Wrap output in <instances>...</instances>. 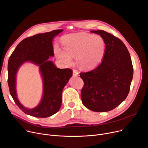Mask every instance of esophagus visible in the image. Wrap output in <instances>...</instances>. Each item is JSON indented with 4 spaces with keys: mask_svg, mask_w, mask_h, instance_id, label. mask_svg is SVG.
Instances as JSON below:
<instances>
[{
    "mask_svg": "<svg viewBox=\"0 0 148 148\" xmlns=\"http://www.w3.org/2000/svg\"><path fill=\"white\" fill-rule=\"evenodd\" d=\"M73 75L74 76H77V75H78V74H79V73L77 71V70H73Z\"/></svg>",
    "mask_w": 148,
    "mask_h": 148,
    "instance_id": "obj_1",
    "label": "esophagus"
}]
</instances>
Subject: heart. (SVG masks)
I'll list each match as a JSON object with an SVG mask.
<instances>
[{"label":"heart","mask_w":148,"mask_h":148,"mask_svg":"<svg viewBox=\"0 0 148 148\" xmlns=\"http://www.w3.org/2000/svg\"><path fill=\"white\" fill-rule=\"evenodd\" d=\"M65 52L60 49L57 55L66 64H71L76 58L77 65L83 70H91L102 62L106 50L104 38L100 35L87 33L70 34L62 38Z\"/></svg>","instance_id":"obj_1"}]
</instances>
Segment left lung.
<instances>
[{
    "mask_svg": "<svg viewBox=\"0 0 148 148\" xmlns=\"http://www.w3.org/2000/svg\"><path fill=\"white\" fill-rule=\"evenodd\" d=\"M106 44L104 58L94 70L81 73L84 82L81 98L83 105L94 112L114 110L128 96L134 69L130 53L123 42L103 30H91Z\"/></svg>",
    "mask_w": 148,
    "mask_h": 148,
    "instance_id": "1",
    "label": "left lung"
}]
</instances>
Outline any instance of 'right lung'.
Returning a JSON list of instances; mask_svg holds the SVG:
<instances>
[{"label": "right lung", "mask_w": 148, "mask_h": 148, "mask_svg": "<svg viewBox=\"0 0 148 148\" xmlns=\"http://www.w3.org/2000/svg\"><path fill=\"white\" fill-rule=\"evenodd\" d=\"M62 31V29L55 30L26 38L20 42L9 57L8 82L10 94L18 107L26 114L37 118H46L57 112L61 107L62 92L72 77L73 71L70 69H58L49 58L54 56L53 38ZM27 61L39 66L44 84L42 99L33 109H27L20 103L15 90L17 70Z\"/></svg>", "instance_id": "obj_1"}]
</instances>
